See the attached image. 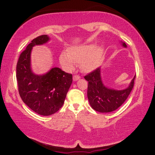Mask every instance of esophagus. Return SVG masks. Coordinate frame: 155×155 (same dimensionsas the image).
I'll use <instances>...</instances> for the list:
<instances>
[{
    "instance_id": "obj_1",
    "label": "esophagus",
    "mask_w": 155,
    "mask_h": 155,
    "mask_svg": "<svg viewBox=\"0 0 155 155\" xmlns=\"http://www.w3.org/2000/svg\"><path fill=\"white\" fill-rule=\"evenodd\" d=\"M80 78H81V77L78 75H74V76H73V80H74V81L80 79Z\"/></svg>"
}]
</instances>
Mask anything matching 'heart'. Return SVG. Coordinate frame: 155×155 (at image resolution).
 I'll list each match as a JSON object with an SVG mask.
<instances>
[{
	"label": "heart",
	"instance_id": "heart-1",
	"mask_svg": "<svg viewBox=\"0 0 155 155\" xmlns=\"http://www.w3.org/2000/svg\"><path fill=\"white\" fill-rule=\"evenodd\" d=\"M103 53L102 46L95 47L93 44H81L70 47L68 51H63L60 54L59 61L65 70H72L77 63L80 64L83 72H90L101 65Z\"/></svg>",
	"mask_w": 155,
	"mask_h": 155
}]
</instances>
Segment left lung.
<instances>
[{"label":"left lung","mask_w":155,"mask_h":155,"mask_svg":"<svg viewBox=\"0 0 155 155\" xmlns=\"http://www.w3.org/2000/svg\"><path fill=\"white\" fill-rule=\"evenodd\" d=\"M123 46L127 44L122 42ZM88 81L87 98L91 107L95 111L101 113L114 111L124 103L134 86L135 76L128 87L123 90H115L105 87L101 77V68H98L85 75Z\"/></svg>","instance_id":"obj_1"}]
</instances>
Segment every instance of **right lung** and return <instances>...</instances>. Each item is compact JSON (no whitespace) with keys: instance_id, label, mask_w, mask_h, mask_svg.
I'll use <instances>...</instances> for the list:
<instances>
[{"instance_id":"obj_1","label":"right lung","mask_w":155,"mask_h":155,"mask_svg":"<svg viewBox=\"0 0 155 155\" xmlns=\"http://www.w3.org/2000/svg\"><path fill=\"white\" fill-rule=\"evenodd\" d=\"M49 40L47 35L33 39L20 54L16 66L18 91L22 101L37 114L50 115L58 111L64 104L72 83V74L53 68L43 75L33 74L31 69V52L35 45Z\"/></svg>"}]
</instances>
